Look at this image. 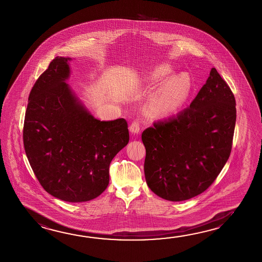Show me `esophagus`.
I'll use <instances>...</instances> for the list:
<instances>
[{"label":"esophagus","mask_w":262,"mask_h":262,"mask_svg":"<svg viewBox=\"0 0 262 262\" xmlns=\"http://www.w3.org/2000/svg\"><path fill=\"white\" fill-rule=\"evenodd\" d=\"M140 123L138 120H134L129 126V132L133 134H138L140 133Z\"/></svg>","instance_id":"1"}]
</instances>
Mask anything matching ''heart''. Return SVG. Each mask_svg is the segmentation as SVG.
<instances>
[{
    "label": "heart",
    "instance_id": "1",
    "mask_svg": "<svg viewBox=\"0 0 262 262\" xmlns=\"http://www.w3.org/2000/svg\"><path fill=\"white\" fill-rule=\"evenodd\" d=\"M171 74V68L162 65L155 70L153 75L155 78H163ZM190 80L187 75L174 77L151 102L149 107L151 115L154 118H163L174 112L187 98Z\"/></svg>",
    "mask_w": 262,
    "mask_h": 262
}]
</instances>
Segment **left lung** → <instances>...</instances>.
Segmentation results:
<instances>
[{"label":"left lung","instance_id":"1","mask_svg":"<svg viewBox=\"0 0 262 262\" xmlns=\"http://www.w3.org/2000/svg\"><path fill=\"white\" fill-rule=\"evenodd\" d=\"M234 95L215 68L189 106L145 128L144 176L159 197L181 202L208 188L230 155Z\"/></svg>","mask_w":262,"mask_h":262}]
</instances>
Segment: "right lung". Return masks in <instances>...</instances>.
Returning <instances> with one entry per match:
<instances>
[{
	"label": "right lung",
	"mask_w": 262,
	"mask_h": 262,
	"mask_svg": "<svg viewBox=\"0 0 262 262\" xmlns=\"http://www.w3.org/2000/svg\"><path fill=\"white\" fill-rule=\"evenodd\" d=\"M70 59L56 57L32 86L23 143L43 189L65 202L82 203L106 189L110 163L129 135L124 118L100 121L78 102L65 83Z\"/></svg>",
	"instance_id": "right-lung-1"
}]
</instances>
